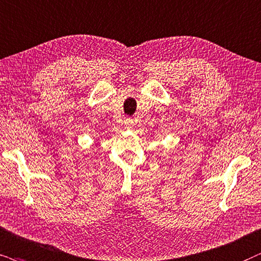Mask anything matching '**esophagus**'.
I'll return each instance as SVG.
<instances>
[{"label":"esophagus","instance_id":"1","mask_svg":"<svg viewBox=\"0 0 261 261\" xmlns=\"http://www.w3.org/2000/svg\"><path fill=\"white\" fill-rule=\"evenodd\" d=\"M124 124H125V127H126V128H133L134 120L131 119V118H126V119L124 120Z\"/></svg>","mask_w":261,"mask_h":261}]
</instances>
